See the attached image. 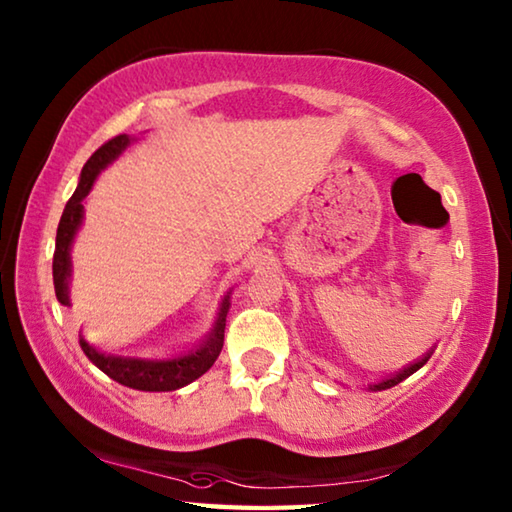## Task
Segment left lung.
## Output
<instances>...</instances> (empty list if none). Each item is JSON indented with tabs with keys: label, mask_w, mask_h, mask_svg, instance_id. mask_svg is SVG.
I'll return each instance as SVG.
<instances>
[{
	"label": "left lung",
	"mask_w": 512,
	"mask_h": 512,
	"mask_svg": "<svg viewBox=\"0 0 512 512\" xmlns=\"http://www.w3.org/2000/svg\"><path fill=\"white\" fill-rule=\"evenodd\" d=\"M430 356H432V351H427L423 358H418L416 362H412V365H407V367H403L401 371H396L394 376H389V378H385V380H380V383H374V385H369V389L371 392H383V389H389V387H394V385H398V383H403V380L407 378V376H412L414 371H418L421 369L427 360H430Z\"/></svg>",
	"instance_id": "obj_1"
}]
</instances>
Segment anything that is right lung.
<instances>
[{"label":"right lung","mask_w":512,"mask_h":512,"mask_svg":"<svg viewBox=\"0 0 512 512\" xmlns=\"http://www.w3.org/2000/svg\"><path fill=\"white\" fill-rule=\"evenodd\" d=\"M134 138L127 134H120L111 138L105 145L89 156L80 172L78 188L73 197L64 206L62 219L58 224V235H55V253H53V286L55 297L60 304H69V280H71V244L73 237L82 224V215H85V201L96 183V176L105 170L109 163H114L120 154H123ZM230 309V295L221 300L219 315L215 320V327L206 336V340L190 349L183 356L174 358H132V356H114V353H105L89 345L85 338H80V347L85 356L94 362V365L105 371L109 378L116 383L141 389V392H174V389L190 385L192 380L206 374V371L215 365L219 358L221 347H224V329H226V315Z\"/></svg>","instance_id":"right-lung-1"}]
</instances>
